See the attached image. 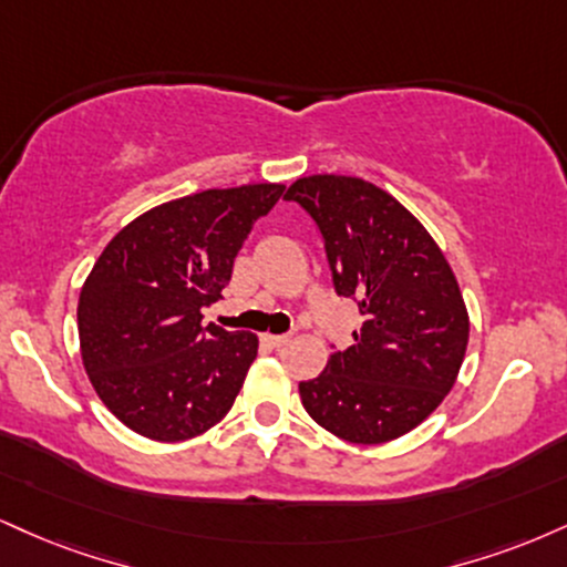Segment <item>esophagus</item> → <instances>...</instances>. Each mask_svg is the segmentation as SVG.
<instances>
[{"mask_svg": "<svg viewBox=\"0 0 567 567\" xmlns=\"http://www.w3.org/2000/svg\"><path fill=\"white\" fill-rule=\"evenodd\" d=\"M261 340L269 349H282V346L290 343V336H271V332H266V336H261Z\"/></svg>", "mask_w": 567, "mask_h": 567, "instance_id": "esophagus-1", "label": "esophagus"}]
</instances>
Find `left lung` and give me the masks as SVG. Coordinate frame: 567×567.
Here are the masks:
<instances>
[{
	"instance_id": "left-lung-1",
	"label": "left lung",
	"mask_w": 567,
	"mask_h": 567,
	"mask_svg": "<svg viewBox=\"0 0 567 567\" xmlns=\"http://www.w3.org/2000/svg\"><path fill=\"white\" fill-rule=\"evenodd\" d=\"M313 218L332 285L364 317L353 346L298 385L317 425L351 443L417 427L452 391L470 319L446 256L385 189L359 176L313 174L285 193Z\"/></svg>"
}]
</instances>
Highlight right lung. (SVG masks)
<instances>
[{"label": "right lung", "instance_id": "obj_1", "mask_svg": "<svg viewBox=\"0 0 567 567\" xmlns=\"http://www.w3.org/2000/svg\"><path fill=\"white\" fill-rule=\"evenodd\" d=\"M285 184L203 189L150 208L107 243L79 296L84 370L111 412L153 441H187L235 404L254 332L203 324Z\"/></svg>", "mask_w": 567, "mask_h": 567}]
</instances>
